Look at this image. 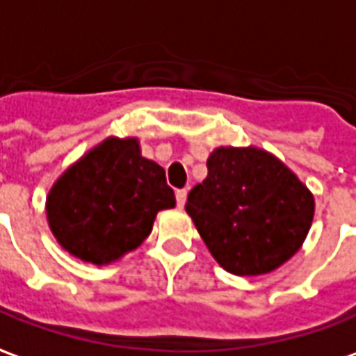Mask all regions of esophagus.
<instances>
[{"label": "esophagus", "instance_id": "obj_1", "mask_svg": "<svg viewBox=\"0 0 356 356\" xmlns=\"http://www.w3.org/2000/svg\"><path fill=\"white\" fill-rule=\"evenodd\" d=\"M186 197H188V192H186V190H178V192H176V203H178L180 209L186 205Z\"/></svg>", "mask_w": 356, "mask_h": 356}]
</instances>
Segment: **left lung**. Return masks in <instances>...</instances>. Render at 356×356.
Segmentation results:
<instances>
[{
  "label": "left lung",
  "instance_id": "obj_1",
  "mask_svg": "<svg viewBox=\"0 0 356 356\" xmlns=\"http://www.w3.org/2000/svg\"><path fill=\"white\" fill-rule=\"evenodd\" d=\"M186 211L222 269L256 277L300 250L312 227L314 195L266 149L217 147Z\"/></svg>",
  "mask_w": 356,
  "mask_h": 356
}]
</instances>
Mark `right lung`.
Wrapping results in <instances>:
<instances>
[{"label":"right lung","instance_id":"right-lung-1","mask_svg":"<svg viewBox=\"0 0 356 356\" xmlns=\"http://www.w3.org/2000/svg\"><path fill=\"white\" fill-rule=\"evenodd\" d=\"M176 205L164 168L141 154L137 137H106L54 182L46 217L71 256L108 266L151 234L156 213Z\"/></svg>","mask_w":356,"mask_h":356}]
</instances>
